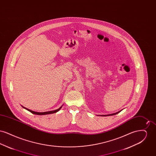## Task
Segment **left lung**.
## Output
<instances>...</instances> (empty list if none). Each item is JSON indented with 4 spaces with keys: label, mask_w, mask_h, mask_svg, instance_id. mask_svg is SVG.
<instances>
[{
    "label": "left lung",
    "mask_w": 156,
    "mask_h": 156,
    "mask_svg": "<svg viewBox=\"0 0 156 156\" xmlns=\"http://www.w3.org/2000/svg\"><path fill=\"white\" fill-rule=\"evenodd\" d=\"M122 111H120L116 113H112V114H109V115H101V116H112V115H115L116 114H118V113H119L120 112H121Z\"/></svg>",
    "instance_id": "left-lung-1"
}]
</instances>
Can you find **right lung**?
<instances>
[{"label": "right lung", "mask_w": 156, "mask_h": 156, "mask_svg": "<svg viewBox=\"0 0 156 156\" xmlns=\"http://www.w3.org/2000/svg\"><path fill=\"white\" fill-rule=\"evenodd\" d=\"M23 108H24V109H26V110H27V111H29L31 113H33V114H35V115H48V114H51V113H56V112H57L58 111H59V110L61 109V108H62V105L58 109H56V110H54V111H48V112H34L33 111H31V110H30V109H27V108H24V106H22Z\"/></svg>", "instance_id": "1"}]
</instances>
